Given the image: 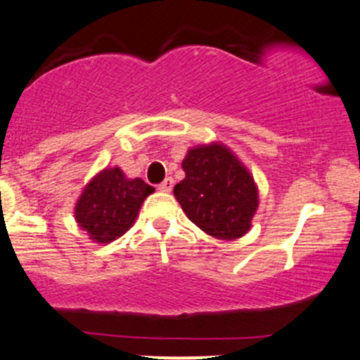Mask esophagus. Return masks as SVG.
<instances>
[{"mask_svg": "<svg viewBox=\"0 0 360 360\" xmlns=\"http://www.w3.org/2000/svg\"><path fill=\"white\" fill-rule=\"evenodd\" d=\"M172 188H174V179H172V177H167V179H165L164 183L158 184V191H162V193H170V191H172Z\"/></svg>", "mask_w": 360, "mask_h": 360, "instance_id": "esophagus-1", "label": "esophagus"}]
</instances>
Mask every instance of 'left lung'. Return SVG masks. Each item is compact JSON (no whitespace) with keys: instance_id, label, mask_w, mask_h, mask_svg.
I'll return each instance as SVG.
<instances>
[{"instance_id":"1","label":"left lung","mask_w":360,"mask_h":360,"mask_svg":"<svg viewBox=\"0 0 360 360\" xmlns=\"http://www.w3.org/2000/svg\"><path fill=\"white\" fill-rule=\"evenodd\" d=\"M174 196L186 217L217 240H238L252 228L259 188L247 165L219 141L196 145L183 160Z\"/></svg>"}]
</instances>
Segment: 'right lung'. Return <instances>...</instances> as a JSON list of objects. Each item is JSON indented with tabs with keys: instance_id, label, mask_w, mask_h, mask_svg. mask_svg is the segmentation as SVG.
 <instances>
[{
	"instance_id": "1",
	"label": "right lung",
	"mask_w": 360,
	"mask_h": 360,
	"mask_svg": "<svg viewBox=\"0 0 360 360\" xmlns=\"http://www.w3.org/2000/svg\"><path fill=\"white\" fill-rule=\"evenodd\" d=\"M153 191L141 177H127L119 165L105 167L82 188L74 209L75 222L93 243L108 245L132 228Z\"/></svg>"
}]
</instances>
